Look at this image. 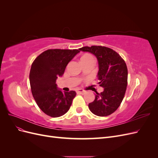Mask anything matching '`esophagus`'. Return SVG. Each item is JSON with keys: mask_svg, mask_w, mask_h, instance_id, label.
Listing matches in <instances>:
<instances>
[{"mask_svg": "<svg viewBox=\"0 0 158 158\" xmlns=\"http://www.w3.org/2000/svg\"><path fill=\"white\" fill-rule=\"evenodd\" d=\"M85 92V91L82 89H79L78 90L76 91V93L78 94H84Z\"/></svg>", "mask_w": 158, "mask_h": 158, "instance_id": "34e87169", "label": "esophagus"}]
</instances>
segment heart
<instances>
[{
    "instance_id": "obj_1",
    "label": "heart",
    "mask_w": 158,
    "mask_h": 158,
    "mask_svg": "<svg viewBox=\"0 0 158 158\" xmlns=\"http://www.w3.org/2000/svg\"><path fill=\"white\" fill-rule=\"evenodd\" d=\"M94 59L93 56L89 55V54H85L84 55H83L82 57H81V59Z\"/></svg>"
}]
</instances>
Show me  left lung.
Returning a JSON list of instances; mask_svg holds the SVG:
<instances>
[{
  "instance_id": "left-lung-1",
  "label": "left lung",
  "mask_w": 158,
  "mask_h": 158,
  "mask_svg": "<svg viewBox=\"0 0 158 158\" xmlns=\"http://www.w3.org/2000/svg\"><path fill=\"white\" fill-rule=\"evenodd\" d=\"M79 50L91 52L97 58L98 84L103 88L102 92H96L94 101L88 105L89 109L97 116H108L120 106L125 96L128 79L127 64L116 51L106 47H84Z\"/></svg>"
}]
</instances>
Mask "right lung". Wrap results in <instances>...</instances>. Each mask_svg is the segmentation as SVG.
<instances>
[{
  "label": "right lung",
  "mask_w": 158,
  "mask_h": 158,
  "mask_svg": "<svg viewBox=\"0 0 158 158\" xmlns=\"http://www.w3.org/2000/svg\"><path fill=\"white\" fill-rule=\"evenodd\" d=\"M80 51L77 49H48L33 62L30 82L33 97L41 111L51 117L67 112L76 96L74 91L63 92L56 80L64 73L66 66Z\"/></svg>",
  "instance_id": "right-lung-1"
}]
</instances>
